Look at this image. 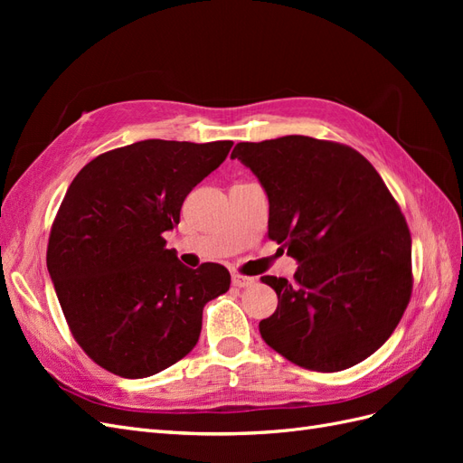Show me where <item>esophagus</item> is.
Instances as JSON below:
<instances>
[{
  "instance_id": "1",
  "label": "esophagus",
  "mask_w": 463,
  "mask_h": 463,
  "mask_svg": "<svg viewBox=\"0 0 463 463\" xmlns=\"http://www.w3.org/2000/svg\"><path fill=\"white\" fill-rule=\"evenodd\" d=\"M232 282H233L235 288H250L255 284V278H249V276H243V274H233Z\"/></svg>"
}]
</instances>
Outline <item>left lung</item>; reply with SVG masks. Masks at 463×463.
Instances as JSON below:
<instances>
[{"mask_svg": "<svg viewBox=\"0 0 463 463\" xmlns=\"http://www.w3.org/2000/svg\"><path fill=\"white\" fill-rule=\"evenodd\" d=\"M269 194V237L299 262L262 340L303 369L335 373L373 355L411 298V235L373 164L347 145L288 135L235 145Z\"/></svg>", "mask_w": 463, "mask_h": 463, "instance_id": "left-lung-1", "label": "left lung"}]
</instances>
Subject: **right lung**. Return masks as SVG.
<instances>
[{"instance_id":"add662e5","label":"right lung","mask_w":463,"mask_h":463,"mask_svg":"<svg viewBox=\"0 0 463 463\" xmlns=\"http://www.w3.org/2000/svg\"><path fill=\"white\" fill-rule=\"evenodd\" d=\"M232 146L148 138L100 154L69 185L46 262L69 330L96 365L145 378L197 345L204 305L232 278L216 262L187 269L162 233Z\"/></svg>"}]
</instances>
